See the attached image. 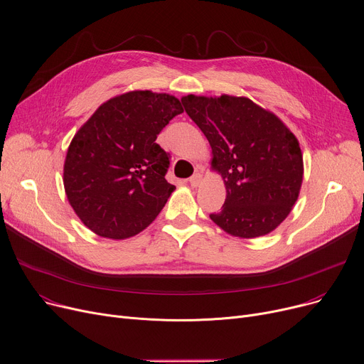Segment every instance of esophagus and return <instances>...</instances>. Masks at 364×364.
Instances as JSON below:
<instances>
[{
    "mask_svg": "<svg viewBox=\"0 0 364 364\" xmlns=\"http://www.w3.org/2000/svg\"><path fill=\"white\" fill-rule=\"evenodd\" d=\"M201 181H203V175H201V173H196L194 176H192V178L189 179V183H191V186L197 188V186L201 183Z\"/></svg>",
    "mask_w": 364,
    "mask_h": 364,
    "instance_id": "34e87169",
    "label": "esophagus"
}]
</instances>
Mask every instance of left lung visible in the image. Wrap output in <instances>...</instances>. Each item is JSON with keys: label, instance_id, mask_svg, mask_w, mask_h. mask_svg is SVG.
<instances>
[{"label": "left lung", "instance_id": "left-lung-1", "mask_svg": "<svg viewBox=\"0 0 364 364\" xmlns=\"http://www.w3.org/2000/svg\"><path fill=\"white\" fill-rule=\"evenodd\" d=\"M181 100L208 139L210 168L226 188L222 210L210 219L242 240L273 232L300 196L304 163L296 136L273 112L247 97L189 94Z\"/></svg>", "mask_w": 364, "mask_h": 364}]
</instances>
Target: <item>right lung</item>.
Instances as JSON below:
<instances>
[{"mask_svg":"<svg viewBox=\"0 0 364 364\" xmlns=\"http://www.w3.org/2000/svg\"><path fill=\"white\" fill-rule=\"evenodd\" d=\"M181 113L176 97L136 90L107 100L79 127L63 183L76 216L98 237L126 240L156 220L175 191L164 179L168 156L156 139Z\"/></svg>","mask_w":364,"mask_h":364,"instance_id":"add662e5","label":"right lung"}]
</instances>
